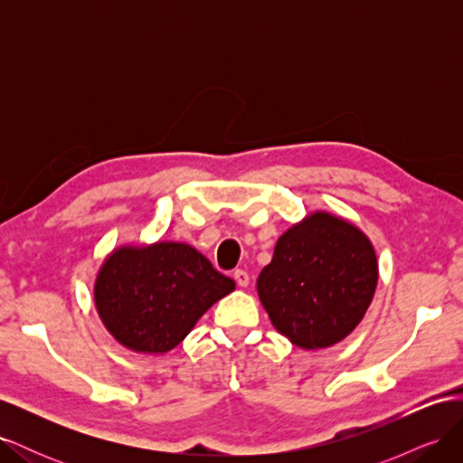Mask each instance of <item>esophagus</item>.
<instances>
[{"mask_svg": "<svg viewBox=\"0 0 463 463\" xmlns=\"http://www.w3.org/2000/svg\"><path fill=\"white\" fill-rule=\"evenodd\" d=\"M233 279H235L237 286H240V288H247L249 286V274L245 270H241V269H237L233 272Z\"/></svg>", "mask_w": 463, "mask_h": 463, "instance_id": "1", "label": "esophagus"}]
</instances>
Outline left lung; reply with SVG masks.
<instances>
[{
  "mask_svg": "<svg viewBox=\"0 0 463 463\" xmlns=\"http://www.w3.org/2000/svg\"><path fill=\"white\" fill-rule=\"evenodd\" d=\"M376 255L354 223L315 213L289 228L257 279L274 328L305 349L344 340L369 309Z\"/></svg>",
  "mask_w": 463,
  "mask_h": 463,
  "instance_id": "obj_1",
  "label": "left lung"
}]
</instances>
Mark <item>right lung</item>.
Returning a JSON list of instances; mask_svg holds the SVG:
<instances>
[{
    "label": "right lung",
    "mask_w": 463,
    "mask_h": 463,
    "mask_svg": "<svg viewBox=\"0 0 463 463\" xmlns=\"http://www.w3.org/2000/svg\"><path fill=\"white\" fill-rule=\"evenodd\" d=\"M235 282L187 243L119 247L94 284L104 326L133 352L165 354Z\"/></svg>",
    "instance_id": "right-lung-1"
}]
</instances>
